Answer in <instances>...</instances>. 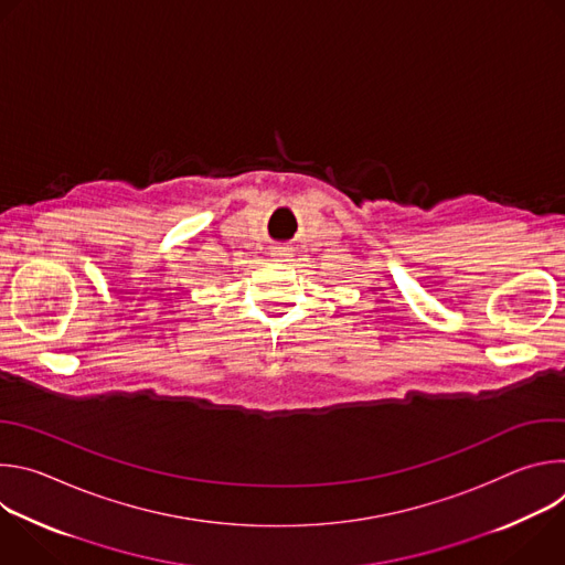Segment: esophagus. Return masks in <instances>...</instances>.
<instances>
[{
    "mask_svg": "<svg viewBox=\"0 0 565 565\" xmlns=\"http://www.w3.org/2000/svg\"><path fill=\"white\" fill-rule=\"evenodd\" d=\"M288 253H290L288 248H275V250H273V257L281 259V257H288Z\"/></svg>",
    "mask_w": 565,
    "mask_h": 565,
    "instance_id": "34e87169",
    "label": "esophagus"
}]
</instances>
